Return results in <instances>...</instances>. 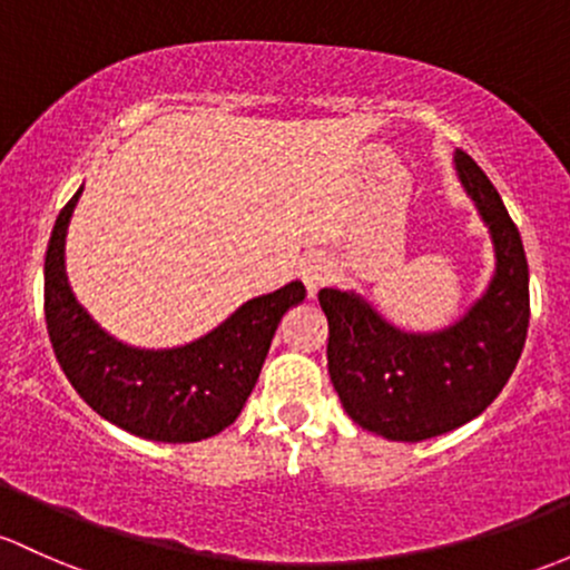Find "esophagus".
<instances>
[{
  "label": "esophagus",
  "instance_id": "obj_1",
  "mask_svg": "<svg viewBox=\"0 0 570 570\" xmlns=\"http://www.w3.org/2000/svg\"><path fill=\"white\" fill-rule=\"evenodd\" d=\"M301 278H303L305 289H308V295L314 297L316 292H320L322 286L333 278V262L327 259V256H320V254L308 256V259L301 265Z\"/></svg>",
  "mask_w": 570,
  "mask_h": 570
}]
</instances>
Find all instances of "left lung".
<instances>
[{
	"mask_svg": "<svg viewBox=\"0 0 570 570\" xmlns=\"http://www.w3.org/2000/svg\"><path fill=\"white\" fill-rule=\"evenodd\" d=\"M453 169L489 229L494 273L453 325L401 331L355 289H322L327 371L344 412L393 442H423L481 415L517 368L530 325V269L517 224L481 166L456 149Z\"/></svg>",
	"mask_w": 570,
	"mask_h": 570,
	"instance_id": "1",
	"label": "left lung"
}]
</instances>
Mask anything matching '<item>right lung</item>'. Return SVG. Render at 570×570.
Wrapping results in <instances>:
<instances>
[{
  "label": "right lung",
  "mask_w": 570,
  "mask_h": 570,
  "mask_svg": "<svg viewBox=\"0 0 570 570\" xmlns=\"http://www.w3.org/2000/svg\"><path fill=\"white\" fill-rule=\"evenodd\" d=\"M83 185L53 224L46 250V327L53 355L76 393L100 417L155 442H199L237 421L292 305L305 286L250 297L218 327L179 346L144 350L106 333L76 301L65 267L70 218Z\"/></svg>",
  "instance_id": "1"
}]
</instances>
